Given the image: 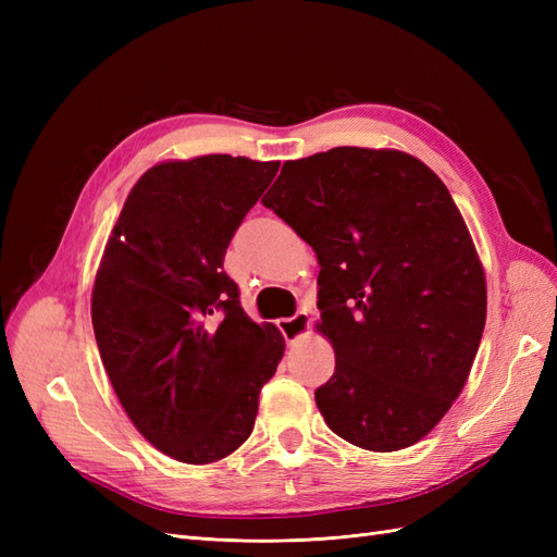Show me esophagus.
<instances>
[{
	"instance_id": "34e87169",
	"label": "esophagus",
	"mask_w": 557,
	"mask_h": 557,
	"mask_svg": "<svg viewBox=\"0 0 557 557\" xmlns=\"http://www.w3.org/2000/svg\"><path fill=\"white\" fill-rule=\"evenodd\" d=\"M309 325H311V318L307 311H297L293 318L278 320V330L283 332L285 342L288 344H295L297 339H301V336L309 332Z\"/></svg>"
}]
</instances>
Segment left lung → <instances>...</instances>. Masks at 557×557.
Instances as JSON below:
<instances>
[{
  "label": "left lung",
  "instance_id": "obj_1",
  "mask_svg": "<svg viewBox=\"0 0 557 557\" xmlns=\"http://www.w3.org/2000/svg\"><path fill=\"white\" fill-rule=\"evenodd\" d=\"M262 205L320 264L327 428L374 453L413 446L462 393L485 325V272L448 188L401 150L339 146L283 162Z\"/></svg>",
  "mask_w": 557,
  "mask_h": 557
}]
</instances>
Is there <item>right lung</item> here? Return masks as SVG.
<instances>
[{
	"label": "right lung",
	"mask_w": 557,
	"mask_h": 557,
	"mask_svg": "<svg viewBox=\"0 0 557 557\" xmlns=\"http://www.w3.org/2000/svg\"><path fill=\"white\" fill-rule=\"evenodd\" d=\"M281 162L201 156L134 183L92 285L99 356L144 440L185 465L227 458L252 432L285 342L239 305L223 260Z\"/></svg>",
	"instance_id": "right-lung-1"
}]
</instances>
